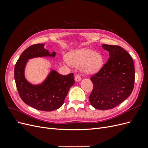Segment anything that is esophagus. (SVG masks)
<instances>
[{"mask_svg":"<svg viewBox=\"0 0 148 148\" xmlns=\"http://www.w3.org/2000/svg\"><path fill=\"white\" fill-rule=\"evenodd\" d=\"M75 79L76 82H79L80 80L82 79V78H81V77H80L79 75H77L75 76Z\"/></svg>","mask_w":148,"mask_h":148,"instance_id":"34e87169","label":"esophagus"}]
</instances>
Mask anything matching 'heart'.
Segmentation results:
<instances>
[{
    "mask_svg": "<svg viewBox=\"0 0 148 148\" xmlns=\"http://www.w3.org/2000/svg\"><path fill=\"white\" fill-rule=\"evenodd\" d=\"M68 60L74 66H82L86 73H93L99 70L103 65V58L90 49H83L70 53Z\"/></svg>",
    "mask_w": 148,
    "mask_h": 148,
    "instance_id": "obj_1",
    "label": "heart"
}]
</instances>
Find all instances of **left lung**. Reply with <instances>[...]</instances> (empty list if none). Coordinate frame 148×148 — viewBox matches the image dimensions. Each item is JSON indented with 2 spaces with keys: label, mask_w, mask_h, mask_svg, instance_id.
<instances>
[{
  "label": "left lung",
  "mask_w": 148,
  "mask_h": 148,
  "mask_svg": "<svg viewBox=\"0 0 148 148\" xmlns=\"http://www.w3.org/2000/svg\"><path fill=\"white\" fill-rule=\"evenodd\" d=\"M109 58L98 72L91 76L93 88L89 102L95 108H114L131 95L135 84V66L131 56L119 46L103 44Z\"/></svg>",
  "instance_id": "obj_1"
}]
</instances>
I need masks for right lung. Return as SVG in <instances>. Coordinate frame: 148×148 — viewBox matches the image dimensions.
<instances>
[{
  "instance_id": "add662e5",
  "label": "right lung",
  "mask_w": 148,
  "mask_h": 148,
  "mask_svg": "<svg viewBox=\"0 0 148 148\" xmlns=\"http://www.w3.org/2000/svg\"><path fill=\"white\" fill-rule=\"evenodd\" d=\"M43 44L30 46L21 53L14 69V77L18 92L25 104L33 108L43 111H52L63 105L65 98L71 86L75 83L73 73L66 75L52 70L41 84L33 85L26 81L24 69L28 60L31 58L44 56L54 57L44 48Z\"/></svg>"
}]
</instances>
